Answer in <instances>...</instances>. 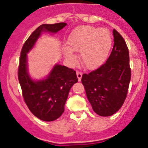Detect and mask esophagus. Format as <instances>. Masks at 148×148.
<instances>
[{
  "label": "esophagus",
  "instance_id": "obj_1",
  "mask_svg": "<svg viewBox=\"0 0 148 148\" xmlns=\"http://www.w3.org/2000/svg\"><path fill=\"white\" fill-rule=\"evenodd\" d=\"M76 75H77V77H78V81H79V82H81V80H82V72L78 71L76 73Z\"/></svg>",
  "mask_w": 148,
  "mask_h": 148
}]
</instances>
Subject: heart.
I'll use <instances>...</instances> for the list:
<instances>
[{
    "label": "heart",
    "mask_w": 148,
    "mask_h": 148,
    "mask_svg": "<svg viewBox=\"0 0 148 148\" xmlns=\"http://www.w3.org/2000/svg\"><path fill=\"white\" fill-rule=\"evenodd\" d=\"M67 44L71 50L80 53L79 58L84 66L94 69L107 58L112 46V38L108 29L82 26L71 32ZM69 49L64 48L65 56L68 60L73 61L75 57Z\"/></svg>",
    "instance_id": "heart-1"
}]
</instances>
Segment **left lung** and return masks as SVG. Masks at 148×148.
I'll return each instance as SVG.
<instances>
[{"instance_id":"1","label":"left lung","mask_w":148,"mask_h":148,"mask_svg":"<svg viewBox=\"0 0 148 148\" xmlns=\"http://www.w3.org/2000/svg\"><path fill=\"white\" fill-rule=\"evenodd\" d=\"M114 45L106 63L82 75V82L95 113L101 116L116 113L127 95L131 78L129 50L125 39L113 31Z\"/></svg>"}]
</instances>
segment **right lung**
I'll list each match as a JSON object with an SVG mask.
<instances>
[{
	"label": "right lung",
	"instance_id": "right-lung-1",
	"mask_svg": "<svg viewBox=\"0 0 148 148\" xmlns=\"http://www.w3.org/2000/svg\"><path fill=\"white\" fill-rule=\"evenodd\" d=\"M66 25L57 23L39 26L23 44L21 52L18 76L23 100L32 114L42 121H54L62 115L70 88L78 82V78L74 70L57 64L46 79L34 82L27 73V53L41 32H57Z\"/></svg>",
	"mask_w": 148,
	"mask_h": 148
}]
</instances>
